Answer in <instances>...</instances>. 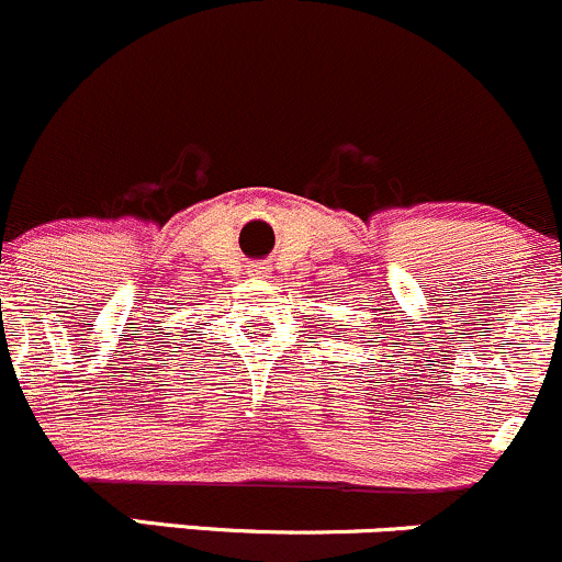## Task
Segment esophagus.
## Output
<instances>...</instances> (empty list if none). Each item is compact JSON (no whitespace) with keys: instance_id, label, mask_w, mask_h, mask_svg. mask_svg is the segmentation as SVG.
I'll return each instance as SVG.
<instances>
[{"instance_id":"1","label":"esophagus","mask_w":562,"mask_h":562,"mask_svg":"<svg viewBox=\"0 0 562 562\" xmlns=\"http://www.w3.org/2000/svg\"><path fill=\"white\" fill-rule=\"evenodd\" d=\"M250 274L252 277H266V266L263 263H252L250 266Z\"/></svg>"}]
</instances>
